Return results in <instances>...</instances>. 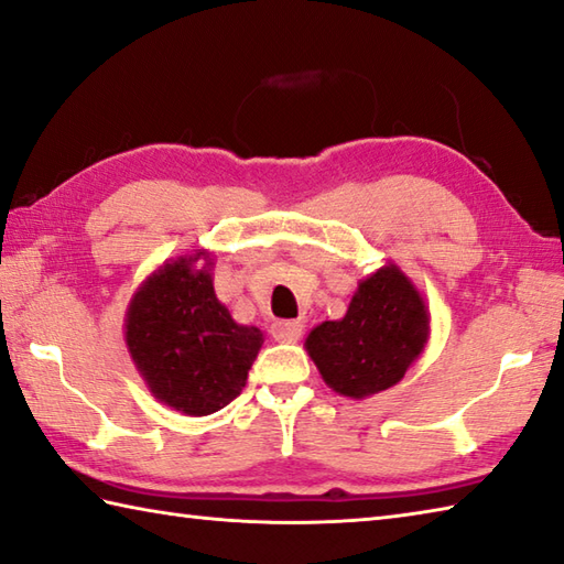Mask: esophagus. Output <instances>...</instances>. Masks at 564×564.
<instances>
[{
  "label": "esophagus",
  "mask_w": 564,
  "mask_h": 564,
  "mask_svg": "<svg viewBox=\"0 0 564 564\" xmlns=\"http://www.w3.org/2000/svg\"><path fill=\"white\" fill-rule=\"evenodd\" d=\"M304 334V324L294 322V318H280V322L272 324V336L278 338L282 344H296Z\"/></svg>",
  "instance_id": "1"
}]
</instances>
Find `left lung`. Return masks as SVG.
Returning <instances> with one entry per match:
<instances>
[{
  "label": "left lung",
  "instance_id": "1",
  "mask_svg": "<svg viewBox=\"0 0 564 564\" xmlns=\"http://www.w3.org/2000/svg\"><path fill=\"white\" fill-rule=\"evenodd\" d=\"M430 341V310L395 262L358 280L348 310L322 322L304 348L324 382L350 400H366L405 378Z\"/></svg>",
  "mask_w": 564,
  "mask_h": 564
}]
</instances>
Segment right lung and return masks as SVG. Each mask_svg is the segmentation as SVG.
<instances>
[{
  "mask_svg": "<svg viewBox=\"0 0 564 564\" xmlns=\"http://www.w3.org/2000/svg\"><path fill=\"white\" fill-rule=\"evenodd\" d=\"M214 254L194 250L147 274L124 314V344L152 395L188 417L246 388L264 334L238 324L214 290Z\"/></svg>",
  "mask_w": 564,
  "mask_h": 564,
  "instance_id": "1",
  "label": "right lung"
}]
</instances>
